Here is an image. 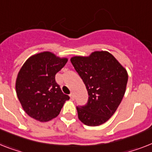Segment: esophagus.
<instances>
[{
	"label": "esophagus",
	"mask_w": 152,
	"mask_h": 152,
	"mask_svg": "<svg viewBox=\"0 0 152 152\" xmlns=\"http://www.w3.org/2000/svg\"><path fill=\"white\" fill-rule=\"evenodd\" d=\"M70 97H71V99L72 100H74V97H75V96H74V94L73 93H71L70 94Z\"/></svg>",
	"instance_id": "1"
}]
</instances>
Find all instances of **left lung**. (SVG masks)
<instances>
[{"mask_svg": "<svg viewBox=\"0 0 152 152\" xmlns=\"http://www.w3.org/2000/svg\"><path fill=\"white\" fill-rule=\"evenodd\" d=\"M70 61L89 95L87 104L76 107L79 119L89 126L102 125L112 116L122 102L127 71L105 50L94 51L87 57L74 56Z\"/></svg>", "mask_w": 152, "mask_h": 152, "instance_id": "obj_1", "label": "left lung"}]
</instances>
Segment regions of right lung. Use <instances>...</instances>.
<instances>
[{"instance_id":"add662e5","label":"right lung","mask_w":152,"mask_h":152,"mask_svg":"<svg viewBox=\"0 0 152 152\" xmlns=\"http://www.w3.org/2000/svg\"><path fill=\"white\" fill-rule=\"evenodd\" d=\"M67 61L66 58L44 51L29 57L20 69L16 78V94L23 110L33 119L51 120L69 99L55 81L56 73Z\"/></svg>"}]
</instances>
